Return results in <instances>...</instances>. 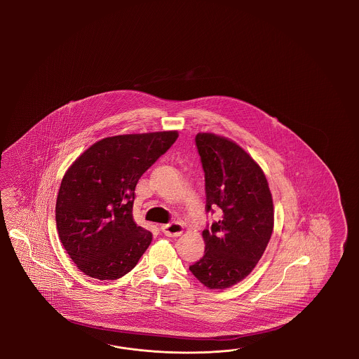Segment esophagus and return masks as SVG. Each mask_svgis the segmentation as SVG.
Here are the masks:
<instances>
[{
  "label": "esophagus",
  "instance_id": "1",
  "mask_svg": "<svg viewBox=\"0 0 359 359\" xmlns=\"http://www.w3.org/2000/svg\"><path fill=\"white\" fill-rule=\"evenodd\" d=\"M162 230H163V233L167 237H179V236L183 234L184 226H183V224L175 221V222H170L167 225H163Z\"/></svg>",
  "mask_w": 359,
  "mask_h": 359
}]
</instances>
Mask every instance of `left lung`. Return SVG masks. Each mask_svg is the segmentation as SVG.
Returning a JSON list of instances; mask_svg holds the SVG:
<instances>
[{
	"mask_svg": "<svg viewBox=\"0 0 359 359\" xmlns=\"http://www.w3.org/2000/svg\"><path fill=\"white\" fill-rule=\"evenodd\" d=\"M196 146L205 172L207 212L221 219L203 231L204 257L189 270L209 290L243 280L266 250L273 229V204L266 175L236 142L198 133Z\"/></svg>",
	"mask_w": 359,
	"mask_h": 359,
	"instance_id": "obj_1",
	"label": "left lung"
}]
</instances>
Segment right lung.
Returning <instances> with one entry per match:
<instances>
[{"label": "right lung", "mask_w": 359, "mask_h": 359, "mask_svg": "<svg viewBox=\"0 0 359 359\" xmlns=\"http://www.w3.org/2000/svg\"><path fill=\"white\" fill-rule=\"evenodd\" d=\"M177 137L176 130L107 137L65 171L56 228L80 271L116 280L135 267L152 241L151 233L133 219L135 187Z\"/></svg>", "instance_id": "1"}]
</instances>
